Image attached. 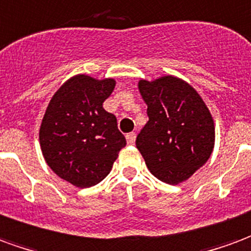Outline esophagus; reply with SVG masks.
<instances>
[{
  "instance_id": "esophagus-1",
  "label": "esophagus",
  "mask_w": 251,
  "mask_h": 251,
  "mask_svg": "<svg viewBox=\"0 0 251 251\" xmlns=\"http://www.w3.org/2000/svg\"><path fill=\"white\" fill-rule=\"evenodd\" d=\"M126 139H127L128 144H133L135 143V140H136V133L135 132L127 133V135H126Z\"/></svg>"
}]
</instances>
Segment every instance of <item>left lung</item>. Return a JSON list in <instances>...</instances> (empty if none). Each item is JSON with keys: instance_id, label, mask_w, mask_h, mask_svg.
<instances>
[{"instance_id": "obj_1", "label": "left lung", "mask_w": 251, "mask_h": 251, "mask_svg": "<svg viewBox=\"0 0 251 251\" xmlns=\"http://www.w3.org/2000/svg\"><path fill=\"white\" fill-rule=\"evenodd\" d=\"M148 122L136 147L155 178L168 184L184 182L213 152L215 128L211 113L190 84L174 76L140 80Z\"/></svg>"}]
</instances>
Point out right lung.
<instances>
[{
    "label": "right lung",
    "mask_w": 251,
    "mask_h": 251,
    "mask_svg": "<svg viewBox=\"0 0 251 251\" xmlns=\"http://www.w3.org/2000/svg\"><path fill=\"white\" fill-rule=\"evenodd\" d=\"M113 88V78L77 75L53 95L44 115L40 146L45 162L76 187L101 182L127 144L116 116L103 108Z\"/></svg>",
    "instance_id": "add662e5"
}]
</instances>
